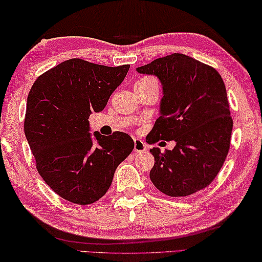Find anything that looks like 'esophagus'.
I'll return each instance as SVG.
<instances>
[{"label": "esophagus", "instance_id": "34e87169", "mask_svg": "<svg viewBox=\"0 0 262 262\" xmlns=\"http://www.w3.org/2000/svg\"><path fill=\"white\" fill-rule=\"evenodd\" d=\"M135 148H134V152L135 153H143L146 151V144L144 143L143 140L140 139H135Z\"/></svg>", "mask_w": 262, "mask_h": 262}]
</instances>
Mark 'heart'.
Masks as SVG:
<instances>
[{"label": "heart", "mask_w": 262, "mask_h": 262, "mask_svg": "<svg viewBox=\"0 0 262 262\" xmlns=\"http://www.w3.org/2000/svg\"><path fill=\"white\" fill-rule=\"evenodd\" d=\"M149 81H154V79H152V78H143V79H140V80L137 81L136 84H139V83H146V82H149Z\"/></svg>", "instance_id": "heart-1"}]
</instances>
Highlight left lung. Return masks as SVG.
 Segmentation results:
<instances>
[{
	"label": "left lung",
	"mask_w": 262,
	"mask_h": 262,
	"mask_svg": "<svg viewBox=\"0 0 262 262\" xmlns=\"http://www.w3.org/2000/svg\"><path fill=\"white\" fill-rule=\"evenodd\" d=\"M154 75L162 85L159 117L146 137L154 144L174 140L162 153L153 147L152 183L171 197L189 196L209 186L230 148L233 122L222 76L215 68L174 53L136 68Z\"/></svg>",
	"instance_id": "8db88e82"
}]
</instances>
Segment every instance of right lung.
Returning a JSON list of instances; mask_svg holds the SVG:
<instances>
[{
    "instance_id": "obj_1",
    "label": "right lung",
    "mask_w": 262,
    "mask_h": 262,
    "mask_svg": "<svg viewBox=\"0 0 262 262\" xmlns=\"http://www.w3.org/2000/svg\"><path fill=\"white\" fill-rule=\"evenodd\" d=\"M128 68L70 59L40 75L29 93L24 132L37 170L51 189L72 203L100 200L135 147L124 132L93 136L88 121L104 109Z\"/></svg>"
}]
</instances>
